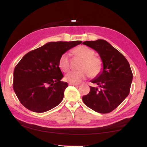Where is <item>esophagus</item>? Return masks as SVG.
<instances>
[{"instance_id": "obj_1", "label": "esophagus", "mask_w": 147, "mask_h": 147, "mask_svg": "<svg viewBox=\"0 0 147 147\" xmlns=\"http://www.w3.org/2000/svg\"><path fill=\"white\" fill-rule=\"evenodd\" d=\"M69 85H71V86H78L79 85V84L78 83H69Z\"/></svg>"}]
</instances>
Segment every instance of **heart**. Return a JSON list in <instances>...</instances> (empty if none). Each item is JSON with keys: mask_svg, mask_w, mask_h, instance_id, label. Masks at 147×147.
Instances as JSON below:
<instances>
[{"mask_svg": "<svg viewBox=\"0 0 147 147\" xmlns=\"http://www.w3.org/2000/svg\"><path fill=\"white\" fill-rule=\"evenodd\" d=\"M74 55L82 59L79 71H71L65 76L67 82L78 83L86 79L89 76L94 78L100 73L103 68L102 59L95 56L93 50L85 45L77 47L73 51ZM58 65L64 72H67L70 68V59L67 53H64L59 57Z\"/></svg>", "mask_w": 147, "mask_h": 147, "instance_id": "heart-1", "label": "heart"}]
</instances>
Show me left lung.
I'll use <instances>...</instances> for the list:
<instances>
[{"mask_svg": "<svg viewBox=\"0 0 147 147\" xmlns=\"http://www.w3.org/2000/svg\"><path fill=\"white\" fill-rule=\"evenodd\" d=\"M82 43L97 52L103 62L102 71L91 81L98 87L90 86V93L82 100L95 112L109 113L129 95L133 80L129 64L119 51L104 40Z\"/></svg>", "mask_w": 147, "mask_h": 147, "instance_id": "left-lung-1", "label": "left lung"}]
</instances>
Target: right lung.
<instances>
[{
    "label": "right lung",
    "mask_w": 147,
    "mask_h": 147,
    "mask_svg": "<svg viewBox=\"0 0 147 147\" xmlns=\"http://www.w3.org/2000/svg\"><path fill=\"white\" fill-rule=\"evenodd\" d=\"M82 41L51 42L29 52L15 67L13 89L19 100L33 112H44L62 102L68 85L61 82V55Z\"/></svg>",
    "instance_id": "obj_1"
}]
</instances>
